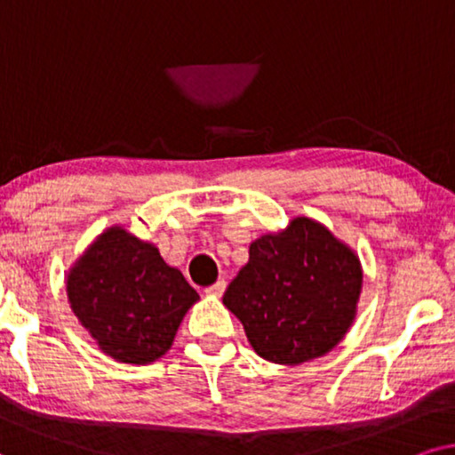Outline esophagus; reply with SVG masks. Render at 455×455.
I'll return each mask as SVG.
<instances>
[{
  "instance_id": "esophagus-1",
  "label": "esophagus",
  "mask_w": 455,
  "mask_h": 455,
  "mask_svg": "<svg viewBox=\"0 0 455 455\" xmlns=\"http://www.w3.org/2000/svg\"><path fill=\"white\" fill-rule=\"evenodd\" d=\"M224 289H227V281L224 278H220V281H216L212 287L205 289V293L208 295H214V298H220V295L224 293Z\"/></svg>"
}]
</instances>
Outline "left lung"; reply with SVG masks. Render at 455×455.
Listing matches in <instances>:
<instances>
[{
  "label": "left lung",
  "mask_w": 455,
  "mask_h": 455,
  "mask_svg": "<svg viewBox=\"0 0 455 455\" xmlns=\"http://www.w3.org/2000/svg\"><path fill=\"white\" fill-rule=\"evenodd\" d=\"M362 266L324 224L298 216L250 245L222 304L243 324L259 358L304 364L329 354L358 312Z\"/></svg>",
  "instance_id": "left-lung-1"
}]
</instances>
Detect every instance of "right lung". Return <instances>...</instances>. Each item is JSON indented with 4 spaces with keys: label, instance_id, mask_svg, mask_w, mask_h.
Wrapping results in <instances>:
<instances>
[{
    "label": "right lung",
    "instance_id": "add662e5",
    "mask_svg": "<svg viewBox=\"0 0 455 455\" xmlns=\"http://www.w3.org/2000/svg\"><path fill=\"white\" fill-rule=\"evenodd\" d=\"M66 293L100 349L124 364L162 358L199 299L156 245L123 227H110L84 250L68 272Z\"/></svg>",
    "mask_w": 455,
    "mask_h": 455
}]
</instances>
